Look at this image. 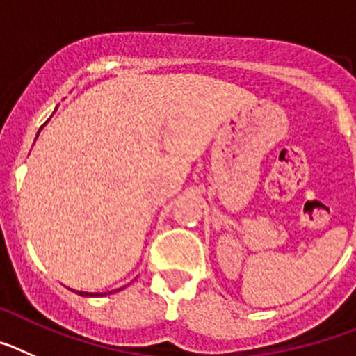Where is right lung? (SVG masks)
<instances>
[{
	"label": "right lung",
	"mask_w": 356,
	"mask_h": 356,
	"mask_svg": "<svg viewBox=\"0 0 356 356\" xmlns=\"http://www.w3.org/2000/svg\"><path fill=\"white\" fill-rule=\"evenodd\" d=\"M120 291V289H117ZM111 293H115V291H111ZM111 293H83V291H78L79 296H106V294H111Z\"/></svg>",
	"instance_id": "obj_1"
}]
</instances>
